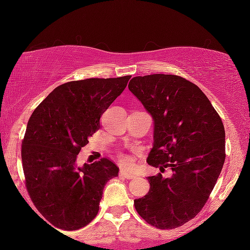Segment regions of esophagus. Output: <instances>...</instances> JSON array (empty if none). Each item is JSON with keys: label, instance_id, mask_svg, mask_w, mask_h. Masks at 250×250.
<instances>
[{"label": "esophagus", "instance_id": "1", "mask_svg": "<svg viewBox=\"0 0 250 250\" xmlns=\"http://www.w3.org/2000/svg\"><path fill=\"white\" fill-rule=\"evenodd\" d=\"M120 176L123 177V179H127V180H131V179H135V175L129 173L128 170H125V169H122V170H120Z\"/></svg>", "mask_w": 250, "mask_h": 250}]
</instances>
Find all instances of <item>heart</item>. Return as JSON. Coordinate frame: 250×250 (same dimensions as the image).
Listing matches in <instances>:
<instances>
[{
    "label": "heart",
    "instance_id": "1",
    "mask_svg": "<svg viewBox=\"0 0 250 250\" xmlns=\"http://www.w3.org/2000/svg\"><path fill=\"white\" fill-rule=\"evenodd\" d=\"M121 161H122V163H125V165H129V163H130V159L127 156H122Z\"/></svg>",
    "mask_w": 250,
    "mask_h": 250
}]
</instances>
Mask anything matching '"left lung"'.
<instances>
[{
	"label": "left lung",
	"instance_id": "obj_1",
	"mask_svg": "<svg viewBox=\"0 0 250 250\" xmlns=\"http://www.w3.org/2000/svg\"><path fill=\"white\" fill-rule=\"evenodd\" d=\"M129 90L154 120L148 165L171 170L149 176L150 189L134 200L140 216L159 229L194 219L207 202L226 159L225 127L196 84L176 75L153 74L130 80Z\"/></svg>",
	"mask_w": 250,
	"mask_h": 250
}]
</instances>
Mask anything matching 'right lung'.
Here are the masks:
<instances>
[{
	"instance_id": "obj_1",
	"label": "right lung",
	"mask_w": 250,
	"mask_h": 250,
	"mask_svg": "<svg viewBox=\"0 0 250 250\" xmlns=\"http://www.w3.org/2000/svg\"><path fill=\"white\" fill-rule=\"evenodd\" d=\"M130 77L63 83L31 114L21 149L25 187L51 226L76 230L99 213L105 183L119 168L107 157L83 167L76 159Z\"/></svg>"
}]
</instances>
